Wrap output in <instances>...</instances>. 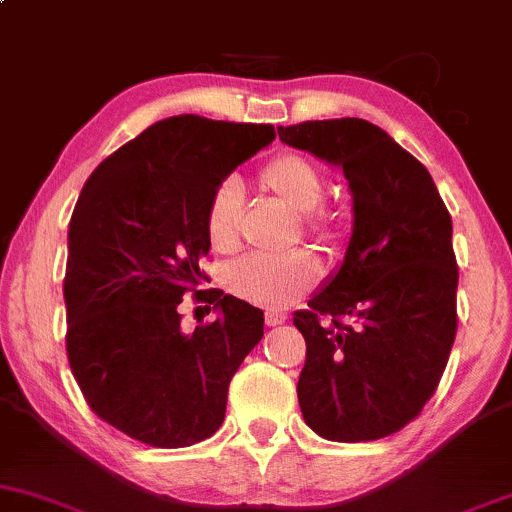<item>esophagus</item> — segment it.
<instances>
[{"label": "esophagus", "mask_w": 512, "mask_h": 512, "mask_svg": "<svg viewBox=\"0 0 512 512\" xmlns=\"http://www.w3.org/2000/svg\"><path fill=\"white\" fill-rule=\"evenodd\" d=\"M264 322H267V327H279L286 322V315L284 313H276V310H269L267 315H264Z\"/></svg>", "instance_id": "esophagus-1"}]
</instances>
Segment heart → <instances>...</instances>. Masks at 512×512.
Returning a JSON list of instances; mask_svg holds the SVG:
<instances>
[{
    "mask_svg": "<svg viewBox=\"0 0 512 512\" xmlns=\"http://www.w3.org/2000/svg\"><path fill=\"white\" fill-rule=\"evenodd\" d=\"M260 185L286 209L301 216L303 236L317 243H334L339 236V219L322 207L325 175L310 158L281 154L272 158L260 173ZM243 216V185L236 178L221 180L211 190L204 214V231L216 252H233L240 238ZM320 279V264L310 252L296 250L284 257L248 255L226 269V289L240 301L269 310H281L308 293Z\"/></svg>",
    "mask_w": 512,
    "mask_h": 512,
    "instance_id": "heart-1",
    "label": "heart"
}]
</instances>
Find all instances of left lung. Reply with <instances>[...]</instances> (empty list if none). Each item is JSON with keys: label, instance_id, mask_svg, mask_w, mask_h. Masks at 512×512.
Wrapping results in <instances>:
<instances>
[{"label": "left lung", "instance_id": "8db88e82", "mask_svg": "<svg viewBox=\"0 0 512 512\" xmlns=\"http://www.w3.org/2000/svg\"><path fill=\"white\" fill-rule=\"evenodd\" d=\"M276 132L342 168L354 197L342 267L293 313L305 337L303 419L337 443L385 438L421 414L455 342L450 214L431 173L373 122L342 117Z\"/></svg>", "mask_w": 512, "mask_h": 512}]
</instances>
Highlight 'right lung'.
Masks as SVG:
<instances>
[{
  "label": "right lung",
  "mask_w": 512,
  "mask_h": 512,
  "mask_svg": "<svg viewBox=\"0 0 512 512\" xmlns=\"http://www.w3.org/2000/svg\"><path fill=\"white\" fill-rule=\"evenodd\" d=\"M272 125L175 115L91 173L69 221L67 356L88 407L154 448H187L226 416L228 383L264 334V313L209 276L211 190L272 144ZM187 290L220 317L179 327Z\"/></svg>",
  "instance_id": "obj_1"
}]
</instances>
